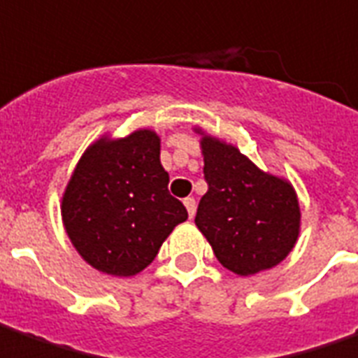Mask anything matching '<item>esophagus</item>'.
Masks as SVG:
<instances>
[{
    "label": "esophagus",
    "mask_w": 358,
    "mask_h": 358,
    "mask_svg": "<svg viewBox=\"0 0 358 358\" xmlns=\"http://www.w3.org/2000/svg\"><path fill=\"white\" fill-rule=\"evenodd\" d=\"M183 203H185V208H187V212H189V218H193L194 210H196V203H194V199L193 196H187Z\"/></svg>",
    "instance_id": "1"
}]
</instances>
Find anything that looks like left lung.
Here are the masks:
<instances>
[{
    "mask_svg": "<svg viewBox=\"0 0 358 358\" xmlns=\"http://www.w3.org/2000/svg\"><path fill=\"white\" fill-rule=\"evenodd\" d=\"M201 134L208 191L194 224L224 267L251 277L277 267L294 250L302 212L292 183L259 169L240 148L194 127Z\"/></svg>",
    "mask_w": 358,
    "mask_h": 358,
    "instance_id": "1",
    "label": "left lung"
}]
</instances>
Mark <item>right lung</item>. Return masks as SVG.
Wrapping results in <instances>:
<instances>
[{"mask_svg":"<svg viewBox=\"0 0 358 358\" xmlns=\"http://www.w3.org/2000/svg\"><path fill=\"white\" fill-rule=\"evenodd\" d=\"M159 150L162 138L152 128L122 138L103 134L81 154L64 189V230L81 259L105 275L142 273L189 216L167 191Z\"/></svg>","mask_w":358,"mask_h":358,"instance_id":"1","label":"right lung"}]
</instances>
